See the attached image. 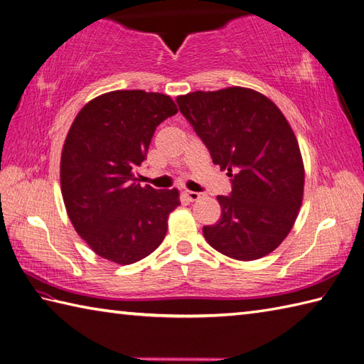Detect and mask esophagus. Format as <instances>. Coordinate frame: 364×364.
I'll list each match as a JSON object with an SVG mask.
<instances>
[{"label": "esophagus", "instance_id": "1", "mask_svg": "<svg viewBox=\"0 0 364 364\" xmlns=\"http://www.w3.org/2000/svg\"><path fill=\"white\" fill-rule=\"evenodd\" d=\"M183 196L186 197L189 202H197V200L202 197V194H198V192H194V191H184Z\"/></svg>", "mask_w": 364, "mask_h": 364}]
</instances>
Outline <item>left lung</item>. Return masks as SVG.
Segmentation results:
<instances>
[{
    "mask_svg": "<svg viewBox=\"0 0 364 364\" xmlns=\"http://www.w3.org/2000/svg\"><path fill=\"white\" fill-rule=\"evenodd\" d=\"M176 103L233 183L230 197L218 196L219 222L203 227L208 244L237 261L266 257L289 235L304 200L305 167L289 122L249 87L197 90Z\"/></svg>",
    "mask_w": 364,
    "mask_h": 364,
    "instance_id": "left-lung-1",
    "label": "left lung"
}]
</instances>
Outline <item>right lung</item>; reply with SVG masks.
Masks as SVG:
<instances>
[{"instance_id": "right-lung-1", "label": "right lung", "mask_w": 364, "mask_h": 364, "mask_svg": "<svg viewBox=\"0 0 364 364\" xmlns=\"http://www.w3.org/2000/svg\"><path fill=\"white\" fill-rule=\"evenodd\" d=\"M176 112L168 95L136 89L98 95L75 117L60 154V192L76 233L98 257L133 264L166 237L180 192L141 186L134 172L154 129Z\"/></svg>"}]
</instances>
